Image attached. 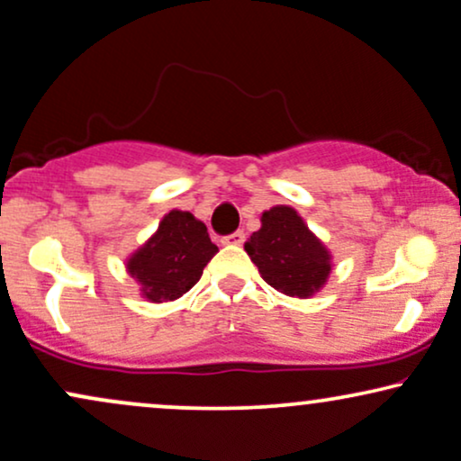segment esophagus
Instances as JSON below:
<instances>
[{
  "instance_id": "34e87169",
  "label": "esophagus",
  "mask_w": 461,
  "mask_h": 461,
  "mask_svg": "<svg viewBox=\"0 0 461 461\" xmlns=\"http://www.w3.org/2000/svg\"><path fill=\"white\" fill-rule=\"evenodd\" d=\"M223 245H231V247H240L242 242H245V231H234V234H230V236H223Z\"/></svg>"
}]
</instances>
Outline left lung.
<instances>
[{"instance_id":"1","label":"left lung","mask_w":461,"mask_h":461,"mask_svg":"<svg viewBox=\"0 0 461 461\" xmlns=\"http://www.w3.org/2000/svg\"><path fill=\"white\" fill-rule=\"evenodd\" d=\"M260 221L262 227L245 242V251L264 282L288 297L308 299L319 293L331 273V253L297 210L275 205Z\"/></svg>"}]
</instances>
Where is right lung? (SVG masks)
<instances>
[{
  "instance_id": "obj_1",
  "label": "right lung",
  "mask_w": 461,
  "mask_h": 461,
  "mask_svg": "<svg viewBox=\"0 0 461 461\" xmlns=\"http://www.w3.org/2000/svg\"><path fill=\"white\" fill-rule=\"evenodd\" d=\"M219 247L208 227L190 212L171 210L158 231L128 258V273L140 284V294L151 303L176 301L199 282L205 264Z\"/></svg>"
}]
</instances>
